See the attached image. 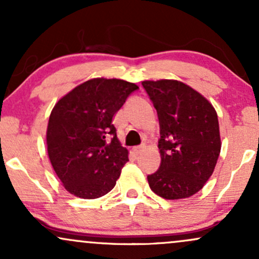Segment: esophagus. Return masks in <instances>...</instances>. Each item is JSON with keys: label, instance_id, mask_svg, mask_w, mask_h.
<instances>
[{"label": "esophagus", "instance_id": "34e87169", "mask_svg": "<svg viewBox=\"0 0 259 259\" xmlns=\"http://www.w3.org/2000/svg\"><path fill=\"white\" fill-rule=\"evenodd\" d=\"M145 147H146V146H145V145H140V146H135V147H134V151H135L136 153H141L142 151L145 150Z\"/></svg>", "mask_w": 259, "mask_h": 259}]
</instances>
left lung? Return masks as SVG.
<instances>
[{
    "instance_id": "obj_1",
    "label": "left lung",
    "mask_w": 259,
    "mask_h": 259,
    "mask_svg": "<svg viewBox=\"0 0 259 259\" xmlns=\"http://www.w3.org/2000/svg\"><path fill=\"white\" fill-rule=\"evenodd\" d=\"M142 86L159 120L160 165L147 177L151 190L165 200L190 197L209 179L221 153L214 107L178 80H146Z\"/></svg>"
}]
</instances>
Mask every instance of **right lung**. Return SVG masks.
<instances>
[{
	"instance_id": "obj_1",
	"label": "right lung",
	"mask_w": 259,
	"mask_h": 259,
	"mask_svg": "<svg viewBox=\"0 0 259 259\" xmlns=\"http://www.w3.org/2000/svg\"><path fill=\"white\" fill-rule=\"evenodd\" d=\"M139 86L120 79L82 82L56 103L47 126V152L68 192L92 200L115 186L129 160L112 120Z\"/></svg>"
}]
</instances>
